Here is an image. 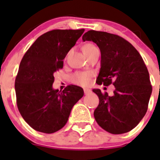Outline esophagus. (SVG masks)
<instances>
[{"instance_id": "1", "label": "esophagus", "mask_w": 160, "mask_h": 160, "mask_svg": "<svg viewBox=\"0 0 160 160\" xmlns=\"http://www.w3.org/2000/svg\"><path fill=\"white\" fill-rule=\"evenodd\" d=\"M83 91H84L85 94H88V93H90V92H91V90H90V89H84L83 90Z\"/></svg>"}]
</instances>
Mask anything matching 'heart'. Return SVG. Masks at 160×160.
<instances>
[{"mask_svg":"<svg viewBox=\"0 0 160 160\" xmlns=\"http://www.w3.org/2000/svg\"><path fill=\"white\" fill-rule=\"evenodd\" d=\"M95 46L93 45L92 43H87L83 46V52L86 53L90 51L93 49H94ZM90 73L88 72H78L76 73L72 76V81L74 83H77L78 85H81V86H88L90 83Z\"/></svg>","mask_w":160,"mask_h":160,"instance_id":"obj_1","label":"heart"}]
</instances>
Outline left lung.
Instances as JSON below:
<instances>
[{"label": "left lung", "mask_w": 160, "mask_h": 160, "mask_svg": "<svg viewBox=\"0 0 160 160\" xmlns=\"http://www.w3.org/2000/svg\"><path fill=\"white\" fill-rule=\"evenodd\" d=\"M101 50V70L97 83L115 88L114 94L100 89L93 91L99 98L93 116L98 125L114 135L133 129L148 109L152 85L147 67L136 49L127 40L114 34L90 30L82 37Z\"/></svg>", "instance_id": "left-lung-1"}]
</instances>
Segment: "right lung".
<instances>
[{"instance_id":"1","label":"right lung","mask_w":160,"mask_h":160,"mask_svg":"<svg viewBox=\"0 0 160 160\" xmlns=\"http://www.w3.org/2000/svg\"><path fill=\"white\" fill-rule=\"evenodd\" d=\"M84 29L52 30L38 37L21 61L15 79L17 105L33 129L51 134L62 128L74 104L83 96V88L69 85L54 90L55 72Z\"/></svg>"}]
</instances>
